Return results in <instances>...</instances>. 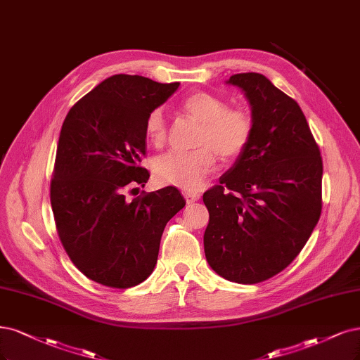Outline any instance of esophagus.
<instances>
[{
    "instance_id": "esophagus-1",
    "label": "esophagus",
    "mask_w": 360,
    "mask_h": 360,
    "mask_svg": "<svg viewBox=\"0 0 360 360\" xmlns=\"http://www.w3.org/2000/svg\"><path fill=\"white\" fill-rule=\"evenodd\" d=\"M183 196H184L186 202H188V204H192V202H195V201L200 200V198H201V193L193 192V191H183Z\"/></svg>"
}]
</instances>
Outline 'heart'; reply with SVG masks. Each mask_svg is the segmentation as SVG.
Listing matches in <instances>:
<instances>
[{"label":"heart","instance_id":"obj_1","mask_svg":"<svg viewBox=\"0 0 360 360\" xmlns=\"http://www.w3.org/2000/svg\"><path fill=\"white\" fill-rule=\"evenodd\" d=\"M183 108L202 122L196 150L168 152L155 159L153 177L162 186L193 189L216 168L217 155L223 160L240 158L253 137V117L243 107H228L223 98L210 92H195L183 101ZM146 137L153 147L167 140V119L155 108L144 123Z\"/></svg>","mask_w":360,"mask_h":360}]
</instances>
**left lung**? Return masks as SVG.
<instances>
[{"instance_id":"1","label":"left lung","mask_w":360,"mask_h":360,"mask_svg":"<svg viewBox=\"0 0 360 360\" xmlns=\"http://www.w3.org/2000/svg\"><path fill=\"white\" fill-rule=\"evenodd\" d=\"M252 107L253 137L220 184L202 196L208 265L255 284L300 255L321 213L323 162L301 107L259 72L233 74Z\"/></svg>"}]
</instances>
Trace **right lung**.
Instances as JSON below:
<instances>
[{"mask_svg": "<svg viewBox=\"0 0 360 360\" xmlns=\"http://www.w3.org/2000/svg\"><path fill=\"white\" fill-rule=\"evenodd\" d=\"M179 84L116 74L62 123L51 181L56 229L72 264L103 286L128 289L150 276L165 225L186 204L172 186L132 201L125 196L150 177L140 165L147 115Z\"/></svg>", "mask_w": 360, "mask_h": 360, "instance_id": "1", "label": "right lung"}]
</instances>
